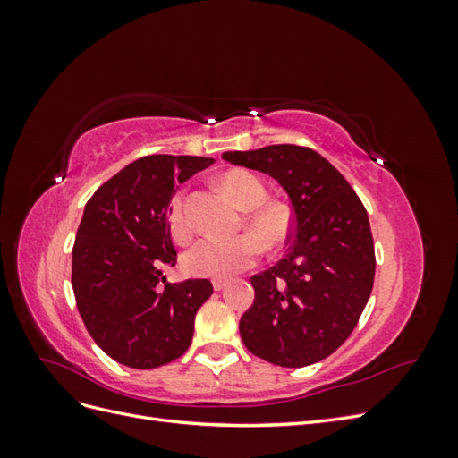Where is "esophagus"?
<instances>
[{
  "label": "esophagus",
  "instance_id": "1",
  "mask_svg": "<svg viewBox=\"0 0 458 458\" xmlns=\"http://www.w3.org/2000/svg\"><path fill=\"white\" fill-rule=\"evenodd\" d=\"M212 286H214L216 293H219V290H224V288L227 286V281H224V279H214V281H212Z\"/></svg>",
  "mask_w": 458,
  "mask_h": 458
}]
</instances>
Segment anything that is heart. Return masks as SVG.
I'll return each instance as SVG.
<instances>
[{"mask_svg":"<svg viewBox=\"0 0 458 458\" xmlns=\"http://www.w3.org/2000/svg\"><path fill=\"white\" fill-rule=\"evenodd\" d=\"M219 183L234 202L244 210H250L246 216V225L259 233L267 246L279 248L290 239L293 219L288 210L283 204L267 202V187L256 174L242 168L227 170L219 177ZM168 225L177 241H187L191 237L192 225L185 214L183 192L175 195L170 204ZM255 235L244 233L234 239H200L183 254V271L191 276L227 279L234 273L250 269L263 254L260 236L256 238Z\"/></svg>","mask_w":458,"mask_h":458,"instance_id":"b5f03b06","label":"heart"}]
</instances>
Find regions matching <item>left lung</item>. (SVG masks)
Masks as SVG:
<instances>
[{
	"mask_svg": "<svg viewBox=\"0 0 458 458\" xmlns=\"http://www.w3.org/2000/svg\"><path fill=\"white\" fill-rule=\"evenodd\" d=\"M269 174L293 204L286 258L252 275L254 303L241 323L248 352L279 367H308L353 332L372 293L374 242L363 202L318 152L298 145L224 152Z\"/></svg>",
	"mask_w": 458,
	"mask_h": 458,
	"instance_id": "8db88e82",
	"label": "left lung"
}]
</instances>
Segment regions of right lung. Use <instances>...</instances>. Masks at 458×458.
I'll list each match as a JSON object with an SVG mask.
<instances>
[{"instance_id": "right-lung-1", "label": "right lung", "mask_w": 458, "mask_h": 458, "mask_svg": "<svg viewBox=\"0 0 458 458\" xmlns=\"http://www.w3.org/2000/svg\"><path fill=\"white\" fill-rule=\"evenodd\" d=\"M214 158L150 155L128 164L93 192L72 248L76 306L95 344L131 369L182 357L195 315L212 296L208 279L168 283L175 266L168 210L175 185Z\"/></svg>"}]
</instances>
